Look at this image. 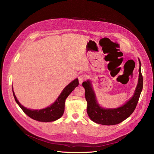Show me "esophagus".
Instances as JSON below:
<instances>
[{
    "label": "esophagus",
    "instance_id": "1",
    "mask_svg": "<svg viewBox=\"0 0 154 154\" xmlns=\"http://www.w3.org/2000/svg\"><path fill=\"white\" fill-rule=\"evenodd\" d=\"M86 78H87V76L85 75V74H82V75L79 76L78 80H79V83H80V84H82L83 82L85 80H86Z\"/></svg>",
    "mask_w": 154,
    "mask_h": 154
}]
</instances>
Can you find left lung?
Here are the masks:
<instances>
[{
	"mask_svg": "<svg viewBox=\"0 0 154 154\" xmlns=\"http://www.w3.org/2000/svg\"><path fill=\"white\" fill-rule=\"evenodd\" d=\"M139 62V80L134 94L127 103L116 109H103L97 103L94 92L89 80L83 82L84 87L85 96L87 102V114L91 119L96 123L104 125H117L123 122L131 115L137 106L143 89V79L141 71V62Z\"/></svg>",
	"mask_w": 154,
	"mask_h": 154,
	"instance_id": "8db88e82",
	"label": "left lung"
}]
</instances>
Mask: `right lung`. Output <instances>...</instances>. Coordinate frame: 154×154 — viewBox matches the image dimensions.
Returning a JSON list of instances; mask_svg holds the SVG:
<instances>
[{
    "instance_id": "right-lung-1",
    "label": "right lung",
    "mask_w": 154,
    "mask_h": 154,
    "mask_svg": "<svg viewBox=\"0 0 154 154\" xmlns=\"http://www.w3.org/2000/svg\"><path fill=\"white\" fill-rule=\"evenodd\" d=\"M78 85V79L76 78L64 88V89L54 103L47 108L41 110H31L26 108L18 101L13 91V94L17 104L29 118L41 122H51L57 120L62 117L64 112L65 101H66V98Z\"/></svg>"
}]
</instances>
